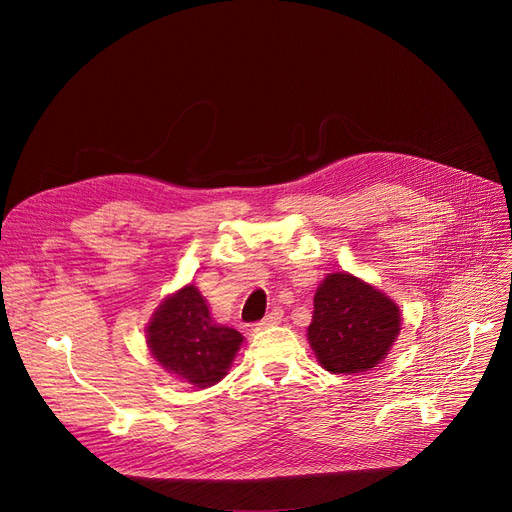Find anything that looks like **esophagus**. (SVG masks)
I'll list each match as a JSON object with an SVG mask.
<instances>
[{
	"instance_id": "obj_1",
	"label": "esophagus",
	"mask_w": 512,
	"mask_h": 512,
	"mask_svg": "<svg viewBox=\"0 0 512 512\" xmlns=\"http://www.w3.org/2000/svg\"><path fill=\"white\" fill-rule=\"evenodd\" d=\"M282 319H284V311H282L280 307H274L270 313H267V315L261 319L259 326H263V328L278 326V324H282Z\"/></svg>"
}]
</instances>
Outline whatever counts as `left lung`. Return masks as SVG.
Here are the masks:
<instances>
[{
    "mask_svg": "<svg viewBox=\"0 0 512 512\" xmlns=\"http://www.w3.org/2000/svg\"><path fill=\"white\" fill-rule=\"evenodd\" d=\"M400 332V311L384 292L346 274L317 286L307 330L319 365L332 373H361L386 359Z\"/></svg>",
    "mask_w": 512,
    "mask_h": 512,
    "instance_id": "obj_1",
    "label": "left lung"
}]
</instances>
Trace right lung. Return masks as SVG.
Returning a JSON list of instances; mask_svg holds the SVG:
<instances>
[{"label": "right lung", "mask_w": 512, "mask_h": 512, "mask_svg": "<svg viewBox=\"0 0 512 512\" xmlns=\"http://www.w3.org/2000/svg\"><path fill=\"white\" fill-rule=\"evenodd\" d=\"M151 355L186 384L207 388L230 369L242 334L215 324L197 286L188 284L157 307L147 328Z\"/></svg>", "instance_id": "right-lung-1"}]
</instances>
